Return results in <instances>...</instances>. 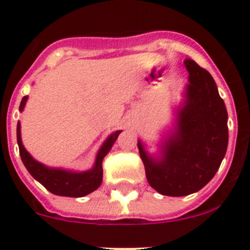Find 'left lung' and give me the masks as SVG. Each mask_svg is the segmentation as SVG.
<instances>
[{"label": "left lung", "instance_id": "8db88e82", "mask_svg": "<svg viewBox=\"0 0 250 250\" xmlns=\"http://www.w3.org/2000/svg\"><path fill=\"white\" fill-rule=\"evenodd\" d=\"M184 65L188 83L173 129L161 141L160 155H150L138 140L150 186L173 197L204 188L218 172L229 143L228 111L215 81L192 59L184 60Z\"/></svg>", "mask_w": 250, "mask_h": 250}]
</instances>
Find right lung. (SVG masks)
<instances>
[{
  "label": "right lung",
  "instance_id": "add662e5",
  "mask_svg": "<svg viewBox=\"0 0 250 250\" xmlns=\"http://www.w3.org/2000/svg\"><path fill=\"white\" fill-rule=\"evenodd\" d=\"M27 102V95L21 99L19 111H22ZM122 130H116L111 133L106 140L100 146L95 157L94 166L84 172H75V170L64 169V168L48 167L43 163L35 160L24 147L20 133V122L17 125V141L19 146L20 157L27 172L32 175L35 180L44 186L49 192L57 196L65 197H83L97 190L103 181V160L109 153V151L115 144Z\"/></svg>",
  "mask_w": 250,
  "mask_h": 250
}]
</instances>
